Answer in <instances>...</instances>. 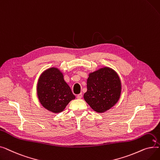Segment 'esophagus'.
Here are the masks:
<instances>
[{
    "instance_id": "34e87169",
    "label": "esophagus",
    "mask_w": 160,
    "mask_h": 160,
    "mask_svg": "<svg viewBox=\"0 0 160 160\" xmlns=\"http://www.w3.org/2000/svg\"><path fill=\"white\" fill-rule=\"evenodd\" d=\"M82 93H80V94L77 95V98L78 99L82 98Z\"/></svg>"
}]
</instances>
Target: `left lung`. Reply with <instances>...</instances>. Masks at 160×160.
Instances as JSON below:
<instances>
[{
	"instance_id": "1",
	"label": "left lung",
	"mask_w": 160,
	"mask_h": 160,
	"mask_svg": "<svg viewBox=\"0 0 160 160\" xmlns=\"http://www.w3.org/2000/svg\"><path fill=\"white\" fill-rule=\"evenodd\" d=\"M85 101L97 113H104L119 101L122 90L119 74L108 67H101L88 74Z\"/></svg>"
}]
</instances>
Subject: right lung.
I'll return each mask as SVG.
<instances>
[{"label": "right lung", "mask_w": 160, "mask_h": 160, "mask_svg": "<svg viewBox=\"0 0 160 160\" xmlns=\"http://www.w3.org/2000/svg\"><path fill=\"white\" fill-rule=\"evenodd\" d=\"M36 91L41 104L54 113L63 112L67 105L76 98L64 80L63 72L54 67L41 74Z\"/></svg>", "instance_id": "1"}]
</instances>
